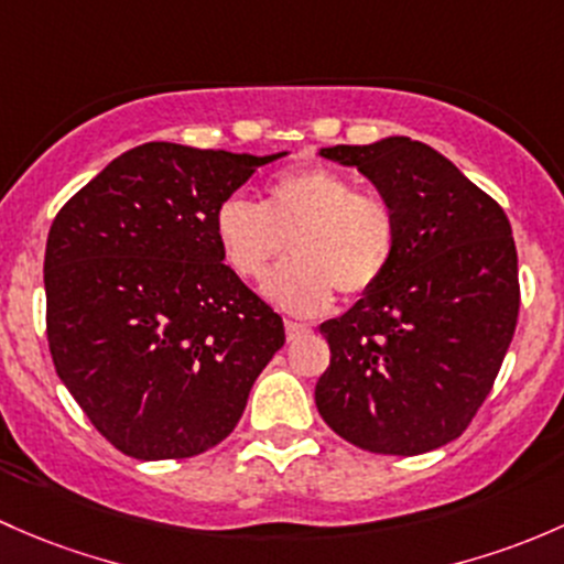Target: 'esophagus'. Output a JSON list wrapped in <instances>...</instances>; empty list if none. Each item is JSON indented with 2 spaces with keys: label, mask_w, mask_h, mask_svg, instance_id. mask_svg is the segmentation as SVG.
I'll return each mask as SVG.
<instances>
[{
  "label": "esophagus",
  "mask_w": 564,
  "mask_h": 564,
  "mask_svg": "<svg viewBox=\"0 0 564 564\" xmlns=\"http://www.w3.org/2000/svg\"><path fill=\"white\" fill-rule=\"evenodd\" d=\"M284 334H288V341H293V339H299V336L310 334V325L295 323V321H284Z\"/></svg>",
  "instance_id": "obj_1"
}]
</instances>
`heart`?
<instances>
[{
  "instance_id": "obj_1",
  "label": "heart",
  "mask_w": 564,
  "mask_h": 564,
  "mask_svg": "<svg viewBox=\"0 0 564 564\" xmlns=\"http://www.w3.org/2000/svg\"><path fill=\"white\" fill-rule=\"evenodd\" d=\"M214 239L243 282H260L290 243L293 263L269 280V295L295 315H317L339 290L371 293L393 265L399 219L380 195L358 193L352 178L325 165L280 173L265 203L230 195L214 212Z\"/></svg>"
}]
</instances>
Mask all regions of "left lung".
Segmentation results:
<instances>
[{"label": "left lung", "instance_id": "1", "mask_svg": "<svg viewBox=\"0 0 564 564\" xmlns=\"http://www.w3.org/2000/svg\"><path fill=\"white\" fill-rule=\"evenodd\" d=\"M393 206L386 280L325 321L323 421L371 454L417 456L456 440L489 397L519 321V258L502 206L434 152L393 135L323 149Z\"/></svg>", "mask_w": 564, "mask_h": 564}]
</instances>
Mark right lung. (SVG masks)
I'll return each instance as SVG.
<instances>
[{"label":"right lung","mask_w":564,"mask_h":564,"mask_svg":"<svg viewBox=\"0 0 564 564\" xmlns=\"http://www.w3.org/2000/svg\"><path fill=\"white\" fill-rule=\"evenodd\" d=\"M282 154L143 143L56 214L45 243L51 358L121 454L187 458L223 443L284 345L282 317L214 239L219 203Z\"/></svg>","instance_id":"1"}]
</instances>
